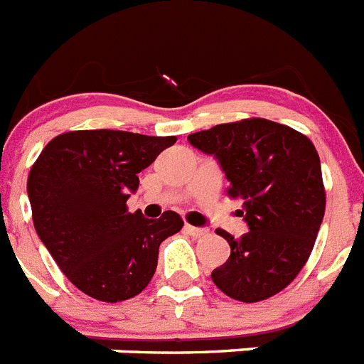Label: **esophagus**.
<instances>
[{
	"label": "esophagus",
	"mask_w": 364,
	"mask_h": 364,
	"mask_svg": "<svg viewBox=\"0 0 364 364\" xmlns=\"http://www.w3.org/2000/svg\"><path fill=\"white\" fill-rule=\"evenodd\" d=\"M186 230H188L189 235H193V237H205V235H210V231L205 230V228H197V226H186Z\"/></svg>",
	"instance_id": "1"
}]
</instances>
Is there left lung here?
Segmentation results:
<instances>
[{
	"instance_id": "1",
	"label": "left lung",
	"mask_w": 364,
	"mask_h": 364,
	"mask_svg": "<svg viewBox=\"0 0 364 364\" xmlns=\"http://www.w3.org/2000/svg\"><path fill=\"white\" fill-rule=\"evenodd\" d=\"M189 144L211 154L226 175L230 197L244 198L247 233L235 239L230 259L211 279L231 299L259 302L290 284L314 250L324 217L321 160L310 138L266 118L215 125Z\"/></svg>"
}]
</instances>
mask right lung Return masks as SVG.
Listing matches in <instances>:
<instances>
[{
  "mask_svg": "<svg viewBox=\"0 0 364 364\" xmlns=\"http://www.w3.org/2000/svg\"><path fill=\"white\" fill-rule=\"evenodd\" d=\"M175 136L70 131L53 138L32 166L27 193L38 237L78 290L104 302L131 299L153 279L159 247L178 233L175 211H127L138 173Z\"/></svg>",
  "mask_w": 364,
  "mask_h": 364,
  "instance_id": "1",
  "label": "right lung"
}]
</instances>
